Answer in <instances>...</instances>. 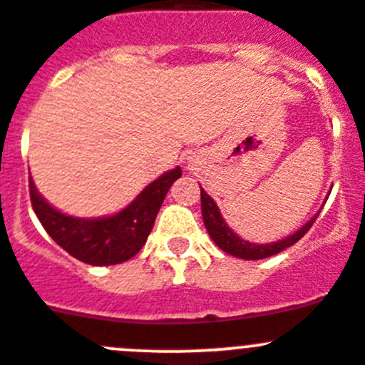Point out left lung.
Listing matches in <instances>:
<instances>
[{
	"instance_id": "obj_1",
	"label": "left lung",
	"mask_w": 365,
	"mask_h": 365,
	"mask_svg": "<svg viewBox=\"0 0 365 365\" xmlns=\"http://www.w3.org/2000/svg\"><path fill=\"white\" fill-rule=\"evenodd\" d=\"M201 189V185H200ZM321 210H317V214H314L302 228L296 230L294 233L287 235L285 239L277 240V242L269 244H255L250 240H244L242 237L237 235L228 225H226L225 217H222L221 210H219L217 203L201 189V214H203V222L205 228H207L210 239L221 247L225 253L232 255V257L242 258V260H260V258L272 257V255L280 253V251L287 250L289 246L298 242L303 235L310 230V226L314 225V221L317 219Z\"/></svg>"
}]
</instances>
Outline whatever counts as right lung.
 <instances>
[{
    "mask_svg": "<svg viewBox=\"0 0 365 365\" xmlns=\"http://www.w3.org/2000/svg\"><path fill=\"white\" fill-rule=\"evenodd\" d=\"M182 176L176 165L144 187L123 210L103 217H74L42 197L30 176L31 207L48 235L71 257L91 265H114L140 251L173 183Z\"/></svg>",
    "mask_w": 365,
    "mask_h": 365,
    "instance_id": "right-lung-1",
    "label": "right lung"
}]
</instances>
